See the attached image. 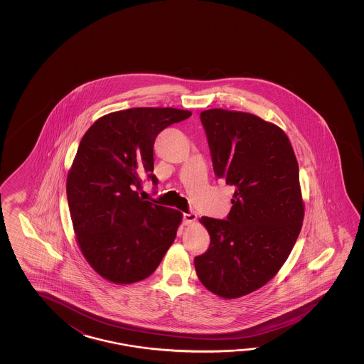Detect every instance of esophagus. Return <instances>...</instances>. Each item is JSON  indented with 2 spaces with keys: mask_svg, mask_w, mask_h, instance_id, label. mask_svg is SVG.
Returning a JSON list of instances; mask_svg holds the SVG:
<instances>
[{
  "mask_svg": "<svg viewBox=\"0 0 364 364\" xmlns=\"http://www.w3.org/2000/svg\"><path fill=\"white\" fill-rule=\"evenodd\" d=\"M196 213H193V212H190V213H185L183 215V224L187 225H193L195 224V221H196Z\"/></svg>",
  "mask_w": 364,
  "mask_h": 364,
  "instance_id": "esophagus-1",
  "label": "esophagus"
}]
</instances>
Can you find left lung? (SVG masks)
Returning a JSON list of instances; mask_svg holds the SVG:
<instances>
[{
  "mask_svg": "<svg viewBox=\"0 0 364 364\" xmlns=\"http://www.w3.org/2000/svg\"><path fill=\"white\" fill-rule=\"evenodd\" d=\"M213 171L234 186L226 220L201 217L210 237L193 263L201 284L225 299L250 294L287 262L302 229L299 166L279 126L245 112L200 113Z\"/></svg>",
  "mask_w": 364,
  "mask_h": 364,
  "instance_id": "left-lung-1",
  "label": "left lung"
}]
</instances>
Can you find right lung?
Instances as JSON below:
<instances>
[{"instance_id": "1", "label": "right lung", "mask_w": 364, "mask_h": 364, "mask_svg": "<svg viewBox=\"0 0 364 364\" xmlns=\"http://www.w3.org/2000/svg\"><path fill=\"white\" fill-rule=\"evenodd\" d=\"M191 112L132 108L99 118L80 140L66 181L70 216L85 260L102 279H147L176 240L182 213L139 196L152 179L156 136Z\"/></svg>"}]
</instances>
